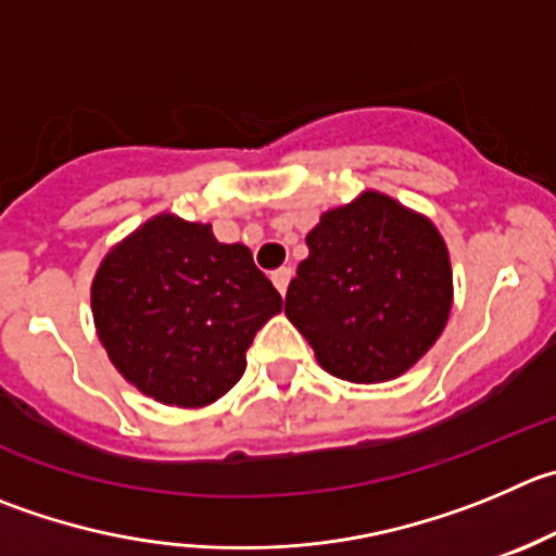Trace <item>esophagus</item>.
Listing matches in <instances>:
<instances>
[{
  "instance_id": "34e87169",
  "label": "esophagus",
  "mask_w": 556,
  "mask_h": 556,
  "mask_svg": "<svg viewBox=\"0 0 556 556\" xmlns=\"http://www.w3.org/2000/svg\"><path fill=\"white\" fill-rule=\"evenodd\" d=\"M269 278H273V283H275V289H278V292L287 294L289 281H292V267H278L273 275H269Z\"/></svg>"
}]
</instances>
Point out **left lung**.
<instances>
[{
	"instance_id": "obj_1",
	"label": "left lung",
	"mask_w": 556,
	"mask_h": 556,
	"mask_svg": "<svg viewBox=\"0 0 556 556\" xmlns=\"http://www.w3.org/2000/svg\"><path fill=\"white\" fill-rule=\"evenodd\" d=\"M287 316L327 374L379 384L409 371L453 308L451 253L440 229L379 190L321 213Z\"/></svg>"
}]
</instances>
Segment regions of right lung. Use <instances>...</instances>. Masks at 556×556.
I'll return each mask as SVG.
<instances>
[{
    "label": "right lung",
    "mask_w": 556,
    "mask_h": 556,
    "mask_svg": "<svg viewBox=\"0 0 556 556\" xmlns=\"http://www.w3.org/2000/svg\"><path fill=\"white\" fill-rule=\"evenodd\" d=\"M283 300L242 242L161 213L116 242L92 278V319L114 368L157 404L202 409L245 371Z\"/></svg>",
    "instance_id": "add662e5"
}]
</instances>
